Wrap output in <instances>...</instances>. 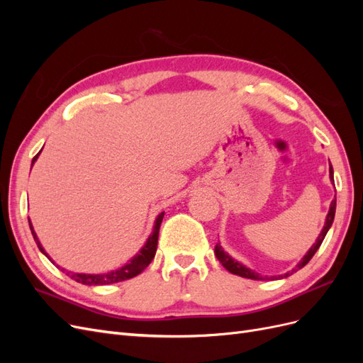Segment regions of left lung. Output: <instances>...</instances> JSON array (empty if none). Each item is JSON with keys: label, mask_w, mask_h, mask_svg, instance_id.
Returning a JSON list of instances; mask_svg holds the SVG:
<instances>
[{"label": "left lung", "mask_w": 363, "mask_h": 363, "mask_svg": "<svg viewBox=\"0 0 363 363\" xmlns=\"http://www.w3.org/2000/svg\"><path fill=\"white\" fill-rule=\"evenodd\" d=\"M328 172H330V180H332V183L335 184L332 164H330V169H328ZM335 212H336V199L330 203V208H328V213H327V218H325L324 227H323V230H321V233L318 235L316 242L311 247L309 251L306 252L304 257H303L298 263H296V267L292 268V271H288L286 274H281V276H272L271 280H279V279L288 277V276H291V274H294V272H296L298 269H301V268L306 265V263H309V260L313 257V255L318 251V248L321 247L323 240H324V238H325V235H327V232H328V228L332 227L333 219H335ZM215 256L218 257L219 262H221V265H223L228 272L236 274V276H239V277H245V279H251V280H269V277H263V276H260V274H257L256 271H252V269L247 268L245 265H242V263H240V262L235 260L232 256L228 255V252L224 251V248L221 247V244H219V242H218L216 247H215Z\"/></svg>", "instance_id": "1"}]
</instances>
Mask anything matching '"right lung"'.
<instances>
[{
	"label": "right lung",
	"mask_w": 363,
	"mask_h": 363,
	"mask_svg": "<svg viewBox=\"0 0 363 363\" xmlns=\"http://www.w3.org/2000/svg\"><path fill=\"white\" fill-rule=\"evenodd\" d=\"M40 151H42V150H40ZM40 151L38 152V155H36L35 157H33V160H31V168H33V164H35V162L38 160V157H39V155H40ZM163 215H164V212H162V213L157 215L156 221H155V227H152V232H151V235L148 236L147 242L144 244V247H142V248L139 250L138 255L131 257V259L125 263L124 267H121V268H118V269H115V271H111V272H103V274L72 272V271H67L65 268H62V271L67 272V276H69L72 280L79 281V283H82V284H87V286H100V284L103 286V284H112V283L124 281V280L136 277L138 274H140L142 271H144V269L150 265L151 260L155 259V256H156L157 239H159V228H160V224H162ZM28 224H30L31 235H33V238H35V242L38 244L39 250L54 263V260L50 257V255L45 251V248L42 247L40 240H39V238H38V235H36V232H35V228H33V224H31L30 219H28ZM57 267H59V265H57ZM59 268H60V267H59Z\"/></svg>",
	"instance_id": "right-lung-1"
}]
</instances>
